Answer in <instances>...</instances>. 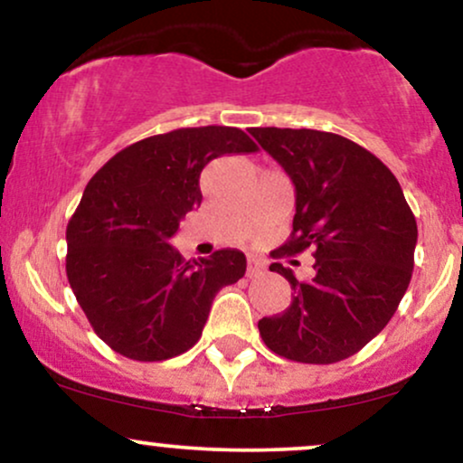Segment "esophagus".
<instances>
[{"label": "esophagus", "mask_w": 463, "mask_h": 463, "mask_svg": "<svg viewBox=\"0 0 463 463\" xmlns=\"http://www.w3.org/2000/svg\"><path fill=\"white\" fill-rule=\"evenodd\" d=\"M264 269H266V266H264L262 260H258V258H253V255H249V258H247V277L262 275Z\"/></svg>", "instance_id": "esophagus-1"}]
</instances>
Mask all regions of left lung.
I'll use <instances>...</instances> for the list:
<instances>
[{
    "mask_svg": "<svg viewBox=\"0 0 463 463\" xmlns=\"http://www.w3.org/2000/svg\"><path fill=\"white\" fill-rule=\"evenodd\" d=\"M297 193L292 233L277 255L312 249V279L298 281L281 314L258 323L264 345L301 364L355 355L394 317L414 270L416 216L388 166L345 136L318 129L253 128Z\"/></svg>",
    "mask_w": 463,
    "mask_h": 463,
    "instance_id": "1",
    "label": "left lung"
}]
</instances>
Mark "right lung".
Instances as JSON below:
<instances>
[{"label":"right lung","instance_id":"obj_1","mask_svg":"<svg viewBox=\"0 0 463 463\" xmlns=\"http://www.w3.org/2000/svg\"><path fill=\"white\" fill-rule=\"evenodd\" d=\"M253 151L238 128H179L125 146L86 184L67 225V277L90 327L118 355H182L201 338L216 292L244 275L238 249L186 262L168 241L201 205L203 166Z\"/></svg>","mask_w":463,"mask_h":463}]
</instances>
